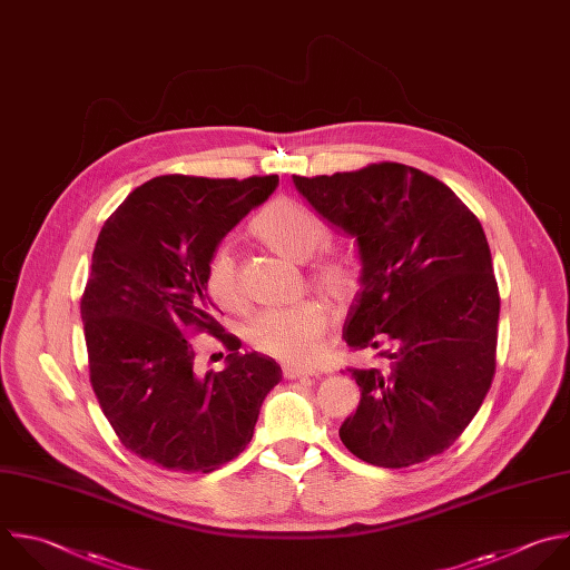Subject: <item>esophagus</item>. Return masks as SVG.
<instances>
[{
	"mask_svg": "<svg viewBox=\"0 0 570 570\" xmlns=\"http://www.w3.org/2000/svg\"><path fill=\"white\" fill-rule=\"evenodd\" d=\"M282 373H284V377H288V381H295V377H302V375H313L311 368L295 366V364H284V366H282Z\"/></svg>",
	"mask_w": 570,
	"mask_h": 570,
	"instance_id": "obj_1",
	"label": "esophagus"
}]
</instances>
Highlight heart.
Masks as SVG:
<instances>
[{
	"mask_svg": "<svg viewBox=\"0 0 570 570\" xmlns=\"http://www.w3.org/2000/svg\"><path fill=\"white\" fill-rule=\"evenodd\" d=\"M250 233L268 250L293 259L308 262L328 239L324 222L308 208L291 202L275 199L250 224ZM311 282L335 299H348L360 284L357 262L337 250L317 255L308 268ZM206 288L210 297L226 311L244 306V291L239 284L237 259L230 248L219 246L206 266ZM331 324L328 308L317 299H302L291 306L264 308L255 313L244 335L248 344L271 357L306 364L322 351L324 335Z\"/></svg>",
	"mask_w": 570,
	"mask_h": 570,
	"instance_id": "heart-1",
	"label": "heart"
}]
</instances>
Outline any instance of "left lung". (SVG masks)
Returning <instances> with one entry per match:
<instances>
[{"mask_svg":"<svg viewBox=\"0 0 570 570\" xmlns=\"http://www.w3.org/2000/svg\"><path fill=\"white\" fill-rule=\"evenodd\" d=\"M299 195L355 237L360 293L344 324L360 405L344 448L377 468H410L445 452L479 412L494 377L499 288L485 233L439 178L371 163L333 176H293Z\"/></svg>","mask_w":570,"mask_h":570,"instance_id":"left-lung-1","label":"left lung"}]
</instances>
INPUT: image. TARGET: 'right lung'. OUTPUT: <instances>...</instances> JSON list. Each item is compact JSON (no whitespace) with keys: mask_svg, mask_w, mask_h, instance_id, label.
<instances>
[{"mask_svg":"<svg viewBox=\"0 0 570 570\" xmlns=\"http://www.w3.org/2000/svg\"><path fill=\"white\" fill-rule=\"evenodd\" d=\"M279 176H156L105 222L80 299L89 377L120 443L174 472H213L253 439L279 364L242 353L206 288L222 239L277 187ZM206 330L232 351L199 376L186 337Z\"/></svg>","mask_w":570,"mask_h":570,"instance_id":"obj_1","label":"right lung"}]
</instances>
